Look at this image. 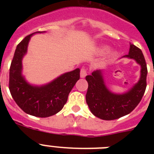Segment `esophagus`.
Returning a JSON list of instances; mask_svg holds the SVG:
<instances>
[{
  "instance_id": "esophagus-1",
  "label": "esophagus",
  "mask_w": 154,
  "mask_h": 154,
  "mask_svg": "<svg viewBox=\"0 0 154 154\" xmlns=\"http://www.w3.org/2000/svg\"><path fill=\"white\" fill-rule=\"evenodd\" d=\"M87 69L85 68H82L81 71H80V76H81V78H85V76L87 75Z\"/></svg>"
}]
</instances>
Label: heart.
Instances as JSON below:
<instances>
[{
    "label": "heart",
    "mask_w": 154,
    "mask_h": 154,
    "mask_svg": "<svg viewBox=\"0 0 154 154\" xmlns=\"http://www.w3.org/2000/svg\"><path fill=\"white\" fill-rule=\"evenodd\" d=\"M105 49H106V48H105Z\"/></svg>",
    "instance_id": "1"
}]
</instances>
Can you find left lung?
<instances>
[{
    "label": "left lung",
    "instance_id": "obj_1",
    "mask_svg": "<svg viewBox=\"0 0 154 154\" xmlns=\"http://www.w3.org/2000/svg\"><path fill=\"white\" fill-rule=\"evenodd\" d=\"M124 57L133 58L141 66L140 78L137 84L127 92L115 94L105 85L101 70L94 71L87 75L88 82L85 99L94 116L104 120H113L130 113L142 99L146 87L147 68L143 54L139 48L130 45L129 54Z\"/></svg>",
    "mask_w": 154,
    "mask_h": 154
}]
</instances>
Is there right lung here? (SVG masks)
<instances>
[{
	"mask_svg": "<svg viewBox=\"0 0 154 154\" xmlns=\"http://www.w3.org/2000/svg\"><path fill=\"white\" fill-rule=\"evenodd\" d=\"M33 34L28 35L16 48L9 73V89L12 98L24 112L38 117H48L63 108L69 92L80 78V69L66 72L42 86L28 84L21 75L22 58Z\"/></svg>",
	"mask_w": 154,
	"mask_h": 154,
	"instance_id": "1",
	"label": "right lung"
}]
</instances>
